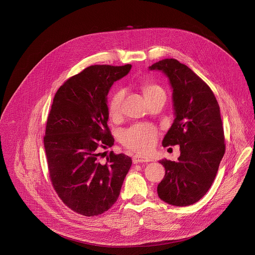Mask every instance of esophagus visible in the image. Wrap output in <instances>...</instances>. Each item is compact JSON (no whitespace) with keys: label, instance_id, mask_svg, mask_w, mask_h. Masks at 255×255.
I'll return each instance as SVG.
<instances>
[{"label":"esophagus","instance_id":"34e87169","mask_svg":"<svg viewBox=\"0 0 255 255\" xmlns=\"http://www.w3.org/2000/svg\"><path fill=\"white\" fill-rule=\"evenodd\" d=\"M133 162L134 163H138V162H149V161H152V158L149 157V156H146V155H143V154H139V153H136L134 156H133Z\"/></svg>","mask_w":255,"mask_h":255}]
</instances>
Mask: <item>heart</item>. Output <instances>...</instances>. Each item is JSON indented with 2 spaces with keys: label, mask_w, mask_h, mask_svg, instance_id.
<instances>
[{
  "label": "heart",
  "mask_w": 255,
  "mask_h": 255,
  "mask_svg": "<svg viewBox=\"0 0 255 255\" xmlns=\"http://www.w3.org/2000/svg\"><path fill=\"white\" fill-rule=\"evenodd\" d=\"M143 95L145 99H149L153 95L163 92L160 87L153 84H147L142 88ZM124 94L122 91H118L112 97L109 103V114L111 117L115 118L120 114L121 103ZM157 141V133L153 126L150 125H135L127 129L122 134L123 144L131 150L136 152L147 153L153 148Z\"/></svg>",
  "instance_id": "b5f03b06"
}]
</instances>
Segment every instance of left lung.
<instances>
[{
    "instance_id": "left-lung-1",
    "label": "left lung",
    "mask_w": 255,
    "mask_h": 255,
    "mask_svg": "<svg viewBox=\"0 0 255 255\" xmlns=\"http://www.w3.org/2000/svg\"><path fill=\"white\" fill-rule=\"evenodd\" d=\"M149 70L163 73L172 90L174 120L161 144L180 147L176 161H158L165 174L157 195L165 203L189 206L210 189L225 153L220 106L207 84L179 61L164 59Z\"/></svg>"
}]
</instances>
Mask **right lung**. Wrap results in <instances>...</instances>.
<instances>
[{
    "mask_svg": "<svg viewBox=\"0 0 255 255\" xmlns=\"http://www.w3.org/2000/svg\"><path fill=\"white\" fill-rule=\"evenodd\" d=\"M131 65H95L70 78L57 91L47 119L44 148L52 184L70 209L88 217L110 209L132 159L101 150L114 145L107 127V95Z\"/></svg>",
    "mask_w": 255,
    "mask_h": 255,
    "instance_id": "obj_1",
    "label": "right lung"
}]
</instances>
